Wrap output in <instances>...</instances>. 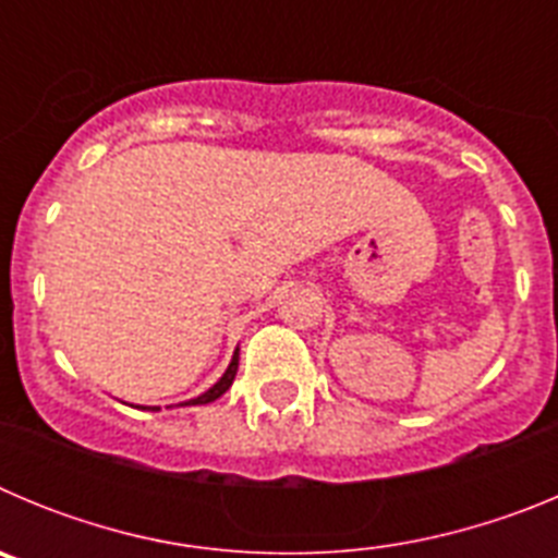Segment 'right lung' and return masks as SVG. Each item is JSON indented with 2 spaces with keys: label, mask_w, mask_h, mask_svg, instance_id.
<instances>
[{
  "label": "right lung",
  "mask_w": 558,
  "mask_h": 558,
  "mask_svg": "<svg viewBox=\"0 0 558 558\" xmlns=\"http://www.w3.org/2000/svg\"><path fill=\"white\" fill-rule=\"evenodd\" d=\"M236 366H240V349H234V354H231L229 368H226L223 377H220L218 383H215V386L209 388V391H204V393H201V397L190 399V402H181V405H209V402H215V399L223 397V393L229 391V388H231V383H234Z\"/></svg>",
  "instance_id": "add662e5"
}]
</instances>
